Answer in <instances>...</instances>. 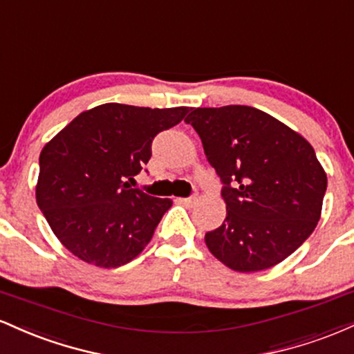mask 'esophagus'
I'll return each instance as SVG.
<instances>
[{"mask_svg":"<svg viewBox=\"0 0 354 354\" xmlns=\"http://www.w3.org/2000/svg\"><path fill=\"white\" fill-rule=\"evenodd\" d=\"M178 201L183 203V205H186V206H193L194 203L198 201V196L196 194H193V196H188V198H178Z\"/></svg>","mask_w":354,"mask_h":354,"instance_id":"1","label":"esophagus"}]
</instances>
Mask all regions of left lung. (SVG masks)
Here are the masks:
<instances>
[{
  "instance_id": "obj_1",
  "label": "left lung",
  "mask_w": 354,
  "mask_h": 354,
  "mask_svg": "<svg viewBox=\"0 0 354 354\" xmlns=\"http://www.w3.org/2000/svg\"><path fill=\"white\" fill-rule=\"evenodd\" d=\"M223 183L226 218L206 246L234 271L278 265L319 221L326 173L313 146L268 113L230 104L196 108L186 118Z\"/></svg>"
}]
</instances>
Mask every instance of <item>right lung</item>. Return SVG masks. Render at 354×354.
Segmentation results:
<instances>
[{
  "mask_svg": "<svg viewBox=\"0 0 354 354\" xmlns=\"http://www.w3.org/2000/svg\"><path fill=\"white\" fill-rule=\"evenodd\" d=\"M188 111L106 103L81 113L44 146L36 201L73 254L89 265L118 268L151 241L173 201L128 181L151 158L154 136Z\"/></svg>",
  "mask_w": 354,
  "mask_h": 354,
  "instance_id": "add662e5",
  "label": "right lung"
}]
</instances>
